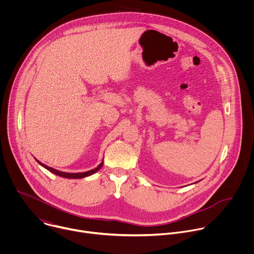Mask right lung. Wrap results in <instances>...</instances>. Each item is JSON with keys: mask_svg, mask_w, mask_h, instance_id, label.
I'll return each mask as SVG.
<instances>
[{"mask_svg": "<svg viewBox=\"0 0 254 254\" xmlns=\"http://www.w3.org/2000/svg\"><path fill=\"white\" fill-rule=\"evenodd\" d=\"M36 161L38 162L39 165H41L42 167H44L45 169H47L49 172H51V173H53V174H55V175H57V176H60V177H63V178H67V179H82V178L91 176V175H93L94 173H96V172L102 167V165H103V162H101L96 168H94V169H92V170H89V171H87V172H83V173H65V172H61V171H58V170H56V169H53V168H51V167H48V166L42 164L41 162H39L38 160H36Z\"/></svg>", "mask_w": 254, "mask_h": 254, "instance_id": "obj_1", "label": "right lung"}]
</instances>
